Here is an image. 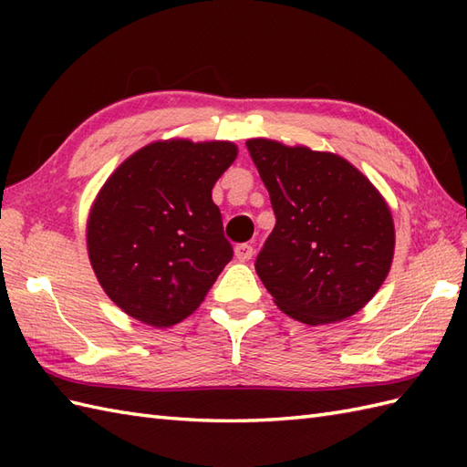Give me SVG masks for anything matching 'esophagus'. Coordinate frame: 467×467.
<instances>
[{
    "mask_svg": "<svg viewBox=\"0 0 467 467\" xmlns=\"http://www.w3.org/2000/svg\"><path fill=\"white\" fill-rule=\"evenodd\" d=\"M253 254H254V249H253V244H249V243H243V244H236V249H234V256L239 261H251L253 259Z\"/></svg>",
    "mask_w": 467,
    "mask_h": 467,
    "instance_id": "34e87169",
    "label": "esophagus"
}]
</instances>
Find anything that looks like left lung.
I'll use <instances>...</instances> for the list:
<instances>
[{"label":"left lung","mask_w":467,"mask_h":467,"mask_svg":"<svg viewBox=\"0 0 467 467\" xmlns=\"http://www.w3.org/2000/svg\"><path fill=\"white\" fill-rule=\"evenodd\" d=\"M246 148L276 224L254 269L276 306L305 325L355 315L391 269L395 228L379 191L345 158L266 138Z\"/></svg>","instance_id":"8db88e82"}]
</instances>
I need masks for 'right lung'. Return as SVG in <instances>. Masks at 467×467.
<instances>
[{
	"label": "right lung",
	"instance_id": "1",
	"mask_svg": "<svg viewBox=\"0 0 467 467\" xmlns=\"http://www.w3.org/2000/svg\"><path fill=\"white\" fill-rule=\"evenodd\" d=\"M233 142H152L116 168L88 216V254L106 295L152 327H172L204 301L233 246L213 186Z\"/></svg>",
	"mask_w": 467,
	"mask_h": 467
}]
</instances>
